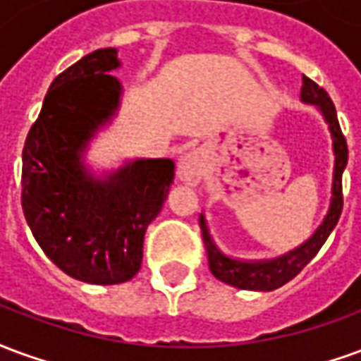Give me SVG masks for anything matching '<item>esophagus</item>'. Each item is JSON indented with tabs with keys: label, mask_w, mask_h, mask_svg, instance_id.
<instances>
[{
	"label": "esophagus",
	"mask_w": 361,
	"mask_h": 361,
	"mask_svg": "<svg viewBox=\"0 0 361 361\" xmlns=\"http://www.w3.org/2000/svg\"><path fill=\"white\" fill-rule=\"evenodd\" d=\"M203 176V158L197 150H191L178 164V178L188 185H195Z\"/></svg>",
	"instance_id": "esophagus-1"
}]
</instances>
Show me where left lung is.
I'll return each mask as SVG.
<instances>
[{
    "mask_svg": "<svg viewBox=\"0 0 361 361\" xmlns=\"http://www.w3.org/2000/svg\"><path fill=\"white\" fill-rule=\"evenodd\" d=\"M302 98L303 102L315 104L323 111L326 123H329V129L333 133L334 157H336V160H334L333 201H331L329 214L323 220V224L319 226L317 232L311 235L303 245H300L298 250L290 251L288 255H282V257L274 259V261L243 263V261L228 259L226 255H222L216 250V245L212 243L211 235H209L203 214L199 216V226H201V232H203V242L204 247H207L211 272L222 282L232 284L235 288H242V290L269 292V290H274V288L286 284L288 280H292L295 274H300L303 267L317 255L321 245L326 242L329 234L333 232V228L336 226V222L341 219L342 204H344V199H342V172H344L346 162H348V145H346V139L342 135L341 123H338V118H336V110H334V104L329 92L323 87H319L315 81H311L310 77H303Z\"/></svg>",
    "mask_w": 361,
    "mask_h": 361,
    "instance_id": "1",
    "label": "left lung"
}]
</instances>
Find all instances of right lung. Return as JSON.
Segmentation results:
<instances>
[{"instance_id": "1", "label": "right lung", "mask_w": 361, "mask_h": 361, "mask_svg": "<svg viewBox=\"0 0 361 361\" xmlns=\"http://www.w3.org/2000/svg\"><path fill=\"white\" fill-rule=\"evenodd\" d=\"M116 48H102L51 82L23 149L20 204L38 245L61 271L89 284L131 280L145 232L168 195L173 162L137 160L94 181L79 152L118 106Z\"/></svg>"}]
</instances>
